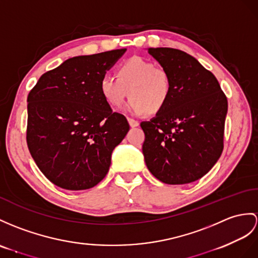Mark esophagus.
<instances>
[{
    "instance_id": "obj_1",
    "label": "esophagus",
    "mask_w": 258,
    "mask_h": 258,
    "mask_svg": "<svg viewBox=\"0 0 258 258\" xmlns=\"http://www.w3.org/2000/svg\"><path fill=\"white\" fill-rule=\"evenodd\" d=\"M128 122L130 124V127H133V128L138 127V125H139V122L135 120V119H133V118H128Z\"/></svg>"
}]
</instances>
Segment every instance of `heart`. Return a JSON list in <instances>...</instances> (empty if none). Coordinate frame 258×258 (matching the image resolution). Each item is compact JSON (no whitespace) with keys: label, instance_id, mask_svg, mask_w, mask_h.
<instances>
[{"label":"heart","instance_id":"1","mask_svg":"<svg viewBox=\"0 0 258 258\" xmlns=\"http://www.w3.org/2000/svg\"><path fill=\"white\" fill-rule=\"evenodd\" d=\"M99 93L111 108L120 107L129 95L125 110L130 114H159L172 96V80L165 69L133 56L116 69V78L106 75L100 79Z\"/></svg>","mask_w":258,"mask_h":258}]
</instances>
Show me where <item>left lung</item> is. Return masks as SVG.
<instances>
[{
	"label": "left lung",
	"mask_w": 258,
	"mask_h": 258,
	"mask_svg": "<svg viewBox=\"0 0 258 258\" xmlns=\"http://www.w3.org/2000/svg\"><path fill=\"white\" fill-rule=\"evenodd\" d=\"M148 52L168 72L172 96L165 108L142 121V152L154 177L169 185L202 178L223 151L228 99L218 80L197 59L173 48Z\"/></svg>",
	"instance_id": "8db88e82"
}]
</instances>
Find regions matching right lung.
<instances>
[{
	"instance_id": "obj_1",
	"label": "right lung",
	"mask_w": 258,
	"mask_h": 258,
	"mask_svg": "<svg viewBox=\"0 0 258 258\" xmlns=\"http://www.w3.org/2000/svg\"><path fill=\"white\" fill-rule=\"evenodd\" d=\"M127 49L66 60L43 73L27 97L29 152L52 184L68 190L96 186L129 131L99 93V81Z\"/></svg>"
}]
</instances>
